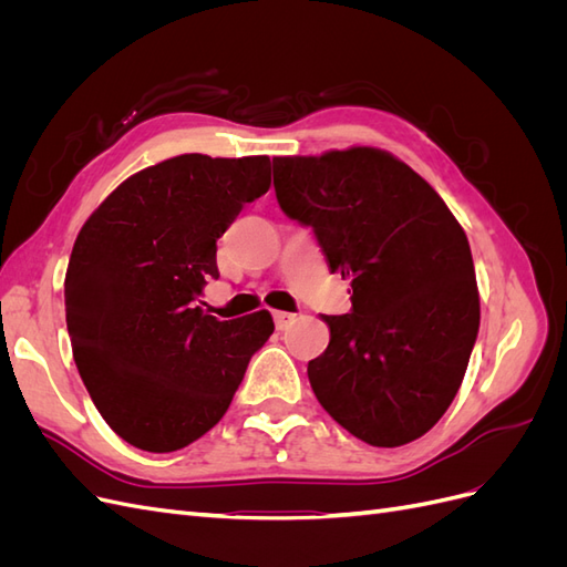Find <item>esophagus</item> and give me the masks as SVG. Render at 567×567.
Returning <instances> with one entry per match:
<instances>
[{"label":"esophagus","mask_w":567,"mask_h":567,"mask_svg":"<svg viewBox=\"0 0 567 567\" xmlns=\"http://www.w3.org/2000/svg\"><path fill=\"white\" fill-rule=\"evenodd\" d=\"M271 317H274V323H277V329H279V331H284L286 326H288L290 321H293V317H296V315L284 312V310H277V312H274Z\"/></svg>","instance_id":"obj_1"}]
</instances>
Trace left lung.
I'll list each match as a JSON object with an SVG mask.
<instances>
[{"mask_svg":"<svg viewBox=\"0 0 567 567\" xmlns=\"http://www.w3.org/2000/svg\"><path fill=\"white\" fill-rule=\"evenodd\" d=\"M281 210L312 227L352 312L321 317L329 348L307 364L319 404L354 437L400 447L461 388L480 326L466 231L435 188L373 146L274 158Z\"/></svg>","mask_w":567,"mask_h":567,"instance_id":"obj_1","label":"left lung"}]
</instances>
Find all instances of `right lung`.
Here are the masks:
<instances>
[{
  "label": "right lung",
  "instance_id": "add662e5",
  "mask_svg": "<svg viewBox=\"0 0 567 567\" xmlns=\"http://www.w3.org/2000/svg\"><path fill=\"white\" fill-rule=\"evenodd\" d=\"M267 156L184 153L127 177L84 221L65 271V323L82 383L113 431L177 452L225 416L267 310L219 321L198 307L217 238L267 194Z\"/></svg>",
  "mask_w": 567,
  "mask_h": 567
}]
</instances>
